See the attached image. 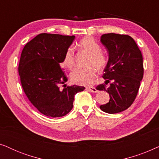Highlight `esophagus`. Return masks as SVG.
<instances>
[{"instance_id": "esophagus-1", "label": "esophagus", "mask_w": 159, "mask_h": 159, "mask_svg": "<svg viewBox=\"0 0 159 159\" xmlns=\"http://www.w3.org/2000/svg\"><path fill=\"white\" fill-rule=\"evenodd\" d=\"M86 89L90 91V92H92V93H97L98 92V90L95 88H94V87H89V88H86Z\"/></svg>"}]
</instances>
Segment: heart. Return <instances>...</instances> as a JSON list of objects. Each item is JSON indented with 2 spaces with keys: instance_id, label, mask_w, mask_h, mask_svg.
<instances>
[{
  "instance_id": "obj_1",
  "label": "heart",
  "mask_w": 159,
  "mask_h": 159,
  "mask_svg": "<svg viewBox=\"0 0 159 159\" xmlns=\"http://www.w3.org/2000/svg\"><path fill=\"white\" fill-rule=\"evenodd\" d=\"M78 47L82 51H86L90 55L88 64L94 66L95 68L101 70L107 64V57L101 53V48L96 40L90 36L82 38L77 44ZM63 65L69 69H71L75 65V54L71 47L65 52L63 58ZM96 71L93 66L87 68H77L71 72L70 78L71 82L79 85L88 86L94 83Z\"/></svg>"
}]
</instances>
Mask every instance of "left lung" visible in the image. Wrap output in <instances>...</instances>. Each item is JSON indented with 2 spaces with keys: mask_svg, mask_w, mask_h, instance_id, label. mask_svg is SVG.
<instances>
[{
  "mask_svg": "<svg viewBox=\"0 0 159 159\" xmlns=\"http://www.w3.org/2000/svg\"><path fill=\"white\" fill-rule=\"evenodd\" d=\"M101 42L107 50L108 61L104 69L105 84L97 86L98 90L109 94V102L100 108L108 114L123 111L133 103L143 77L141 51L133 38L127 34H104Z\"/></svg>",
  "mask_w": 159,
  "mask_h": 159,
  "instance_id": "left-lung-1",
  "label": "left lung"
}]
</instances>
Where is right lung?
Returning <instances> with one entry per match:
<instances>
[{"label": "right lung", "mask_w": 159, "mask_h": 159, "mask_svg": "<svg viewBox=\"0 0 159 159\" xmlns=\"http://www.w3.org/2000/svg\"><path fill=\"white\" fill-rule=\"evenodd\" d=\"M75 38V35L42 33L27 43L21 52L19 64L21 86L32 105L47 116L69 114L75 94L84 90L77 85L59 89L67 81L60 64Z\"/></svg>", "instance_id": "right-lung-1"}]
</instances>
